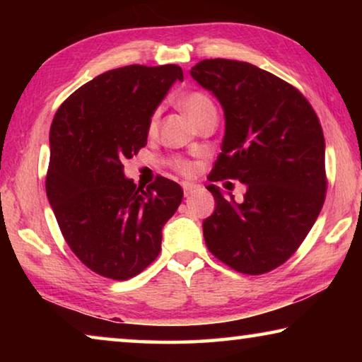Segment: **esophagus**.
Returning a JSON list of instances; mask_svg holds the SVG:
<instances>
[{"label": "esophagus", "instance_id": "1", "mask_svg": "<svg viewBox=\"0 0 362 362\" xmlns=\"http://www.w3.org/2000/svg\"><path fill=\"white\" fill-rule=\"evenodd\" d=\"M183 194H185V198H188L189 194H193L196 192V185H193V183H183Z\"/></svg>", "mask_w": 362, "mask_h": 362}]
</instances>
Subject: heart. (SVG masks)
I'll list each match as a JSON object with an SVG mask.
<instances>
[{
  "instance_id": "1",
  "label": "heart",
  "mask_w": 362,
  "mask_h": 362,
  "mask_svg": "<svg viewBox=\"0 0 362 362\" xmlns=\"http://www.w3.org/2000/svg\"><path fill=\"white\" fill-rule=\"evenodd\" d=\"M180 107L194 122L203 119L207 115H216V107H214V102L211 100V97L204 93H201V90H192V93L183 95L180 99ZM158 119H159V110H156V112L151 115L150 126H148L150 131L156 129ZM174 166L177 170H180V173L185 175H192L194 173L193 164L188 161H183V159H175Z\"/></svg>"
}]
</instances>
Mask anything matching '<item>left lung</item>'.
Listing matches in <instances>:
<instances>
[{"mask_svg":"<svg viewBox=\"0 0 362 362\" xmlns=\"http://www.w3.org/2000/svg\"><path fill=\"white\" fill-rule=\"evenodd\" d=\"M189 75L225 115L222 153L207 185L217 206L203 222L206 246L236 272L267 273L296 252L324 204L320 119L300 90L252 64L206 59ZM225 178L247 185L243 204L213 185Z\"/></svg>","mask_w":362,"mask_h":362,"instance_id":"1","label":"left lung"}]
</instances>
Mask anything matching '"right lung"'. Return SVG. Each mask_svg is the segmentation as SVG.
<instances>
[{"mask_svg": "<svg viewBox=\"0 0 362 362\" xmlns=\"http://www.w3.org/2000/svg\"><path fill=\"white\" fill-rule=\"evenodd\" d=\"M177 79L179 65L110 70L76 89L52 119L49 204L73 254L100 276L144 272L182 203L179 183L159 175L137 188L122 166L146 145L151 115Z\"/></svg>", "mask_w": 362, "mask_h": 362, "instance_id": "right-lung-1", "label": "right lung"}]
</instances>
